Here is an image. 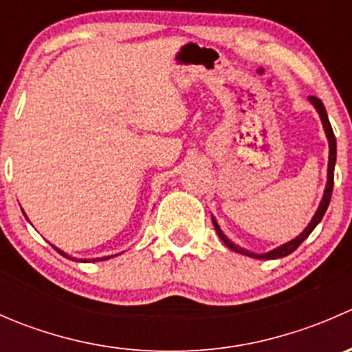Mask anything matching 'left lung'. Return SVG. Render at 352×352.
<instances>
[{
	"instance_id": "left-lung-1",
	"label": "left lung",
	"mask_w": 352,
	"mask_h": 352,
	"mask_svg": "<svg viewBox=\"0 0 352 352\" xmlns=\"http://www.w3.org/2000/svg\"><path fill=\"white\" fill-rule=\"evenodd\" d=\"M310 102L315 105V109L318 110V113H320V119H322V124H324V129H325V134H327V140H329V148H330V153H329V175H327V187H325V192H324V197H322V202L320 206H318L317 212H315L314 219L310 221V225L305 228V232L301 233L300 236H296L294 240H291V242H287L285 245H281V247L274 248V250L267 252V254H252V252H247L243 250V248H239L236 245H233L230 242L228 239H226L225 235L221 233V230H219L218 223L212 219V223H214V228H216V233L219 235V239L225 242L226 247H230L232 250L239 252V254H243V255H248V257H254V258H281V257H286V255H289L291 252L296 250L298 247H300L301 243L305 242V240L308 239V235H310L311 232H314L315 226L318 225V223L322 221V218H324L325 211H327L329 208V202H330V197H332V189H333V165H336V155H337V146H336V136H333V131H332V126H330L329 122V117H327V110H325L324 104H322L320 98L317 97H310Z\"/></svg>"
}]
</instances>
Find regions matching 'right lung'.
Returning <instances> with one entry per match:
<instances>
[{"label":"right lung","instance_id":"obj_1","mask_svg":"<svg viewBox=\"0 0 352 352\" xmlns=\"http://www.w3.org/2000/svg\"><path fill=\"white\" fill-rule=\"evenodd\" d=\"M56 248V247H54ZM56 250H58L59 252V254H61V255H65V257H67V255L65 254V252H61V250H59V248H56ZM67 258H71V257H67ZM105 258H110V257H102V258H94V261H105ZM85 262H87V261H85Z\"/></svg>","mask_w":352,"mask_h":352}]
</instances>
